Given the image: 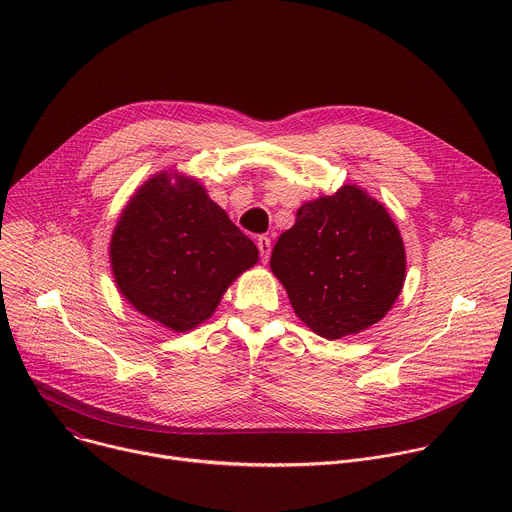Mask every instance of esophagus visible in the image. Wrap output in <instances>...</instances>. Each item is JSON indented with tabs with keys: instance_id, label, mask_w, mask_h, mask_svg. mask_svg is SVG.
Masks as SVG:
<instances>
[{
	"instance_id": "34e87169",
	"label": "esophagus",
	"mask_w": 512,
	"mask_h": 512,
	"mask_svg": "<svg viewBox=\"0 0 512 512\" xmlns=\"http://www.w3.org/2000/svg\"><path fill=\"white\" fill-rule=\"evenodd\" d=\"M257 247H259L261 259L267 263L269 253H271V239H269V237H259V239H257Z\"/></svg>"
}]
</instances>
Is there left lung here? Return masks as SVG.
I'll list each match as a JSON object with an SVG mask.
<instances>
[{
	"instance_id": "8db88e82",
	"label": "left lung",
	"mask_w": 512,
	"mask_h": 512,
	"mask_svg": "<svg viewBox=\"0 0 512 512\" xmlns=\"http://www.w3.org/2000/svg\"><path fill=\"white\" fill-rule=\"evenodd\" d=\"M296 316L336 340L377 324L405 281V247L381 202L344 184L300 206L294 227L271 253Z\"/></svg>"
}]
</instances>
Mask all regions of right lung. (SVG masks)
Listing matches in <instances>:
<instances>
[{
	"label": "right lung",
	"mask_w": 512,
	"mask_h": 512,
	"mask_svg": "<svg viewBox=\"0 0 512 512\" xmlns=\"http://www.w3.org/2000/svg\"><path fill=\"white\" fill-rule=\"evenodd\" d=\"M109 255L121 296L174 332L208 320L229 285L259 259L255 243L202 184L170 172L131 196Z\"/></svg>",
	"instance_id": "right-lung-1"
}]
</instances>
